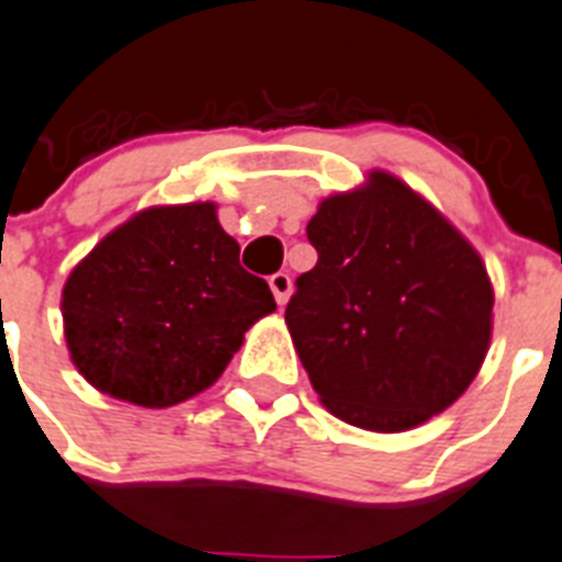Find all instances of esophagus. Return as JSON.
I'll return each instance as SVG.
<instances>
[{
	"label": "esophagus",
	"mask_w": 562,
	"mask_h": 562,
	"mask_svg": "<svg viewBox=\"0 0 562 562\" xmlns=\"http://www.w3.org/2000/svg\"><path fill=\"white\" fill-rule=\"evenodd\" d=\"M268 285H271L277 305L289 303V296H291V277H289V273H285V271L273 273L271 280H268Z\"/></svg>",
	"instance_id": "esophagus-1"
}]
</instances>
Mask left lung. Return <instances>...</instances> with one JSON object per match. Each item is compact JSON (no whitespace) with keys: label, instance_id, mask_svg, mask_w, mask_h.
Here are the masks:
<instances>
[{"label":"left lung","instance_id":"left-lung-1","mask_svg":"<svg viewBox=\"0 0 562 562\" xmlns=\"http://www.w3.org/2000/svg\"><path fill=\"white\" fill-rule=\"evenodd\" d=\"M317 266L285 308L294 348L334 417L408 431L477 376L492 339L483 259L419 193L385 171L319 202Z\"/></svg>","mask_w":562,"mask_h":562}]
</instances>
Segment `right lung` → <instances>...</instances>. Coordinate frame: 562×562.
<instances>
[{"label":"right lung","mask_w":562,"mask_h":562,"mask_svg":"<svg viewBox=\"0 0 562 562\" xmlns=\"http://www.w3.org/2000/svg\"><path fill=\"white\" fill-rule=\"evenodd\" d=\"M277 308L266 280L239 266L214 202L131 216L70 271L63 289L79 374L145 408L186 403L216 383L245 331Z\"/></svg>","instance_id":"obj_1"}]
</instances>
